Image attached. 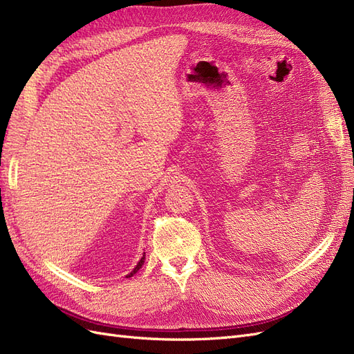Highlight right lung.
Listing matches in <instances>:
<instances>
[{
	"label": "right lung",
	"instance_id": "1",
	"mask_svg": "<svg viewBox=\"0 0 354 354\" xmlns=\"http://www.w3.org/2000/svg\"><path fill=\"white\" fill-rule=\"evenodd\" d=\"M143 263H145V255H143V257H142V259H140V261H138V263H137V266H136V267H134V270H133V272H131V273H130V274H128V276H127V277H130V276H133V274H136V273H137V272H138V270H140V269H142V266H143Z\"/></svg>",
	"mask_w": 354,
	"mask_h": 354
}]
</instances>
